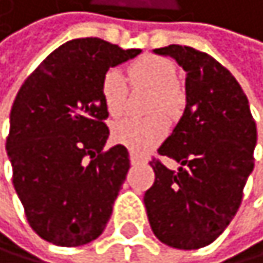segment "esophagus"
I'll list each match as a JSON object with an SVG mask.
<instances>
[{"label": "esophagus", "instance_id": "1", "mask_svg": "<svg viewBox=\"0 0 263 263\" xmlns=\"http://www.w3.org/2000/svg\"><path fill=\"white\" fill-rule=\"evenodd\" d=\"M130 163H133V165H139V163H142V157H140V155H137V154H134V152H130Z\"/></svg>", "mask_w": 263, "mask_h": 263}]
</instances>
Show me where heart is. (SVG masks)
<instances>
[{"label":"heart","instance_id":"heart-1","mask_svg":"<svg viewBox=\"0 0 263 263\" xmlns=\"http://www.w3.org/2000/svg\"><path fill=\"white\" fill-rule=\"evenodd\" d=\"M127 77L134 87H147L154 90L150 102V113H161L166 118H175L182 106V93L175 84L176 67L166 58L142 56L127 67ZM100 93L106 113L118 118L126 108L127 82L123 72L109 69L103 74L100 84ZM166 134V123L161 116H152L147 119L126 118L113 126V140L124 145L136 154L155 147Z\"/></svg>","mask_w":263,"mask_h":263}]
</instances>
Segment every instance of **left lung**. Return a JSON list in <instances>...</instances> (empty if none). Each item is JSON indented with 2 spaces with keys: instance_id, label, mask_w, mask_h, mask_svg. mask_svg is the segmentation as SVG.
<instances>
[{
  "instance_id": "1",
  "label": "left lung",
  "mask_w": 263,
  "mask_h": 263,
  "mask_svg": "<svg viewBox=\"0 0 263 263\" xmlns=\"http://www.w3.org/2000/svg\"><path fill=\"white\" fill-rule=\"evenodd\" d=\"M186 71V108L158 154L178 171L152 160L155 182L144 196L157 238L176 249H200L224 231L238 212L254 170L257 127L248 97L234 76L191 46L154 50Z\"/></svg>"
}]
</instances>
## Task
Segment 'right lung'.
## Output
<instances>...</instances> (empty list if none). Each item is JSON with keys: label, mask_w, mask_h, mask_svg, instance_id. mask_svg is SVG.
Instances as JSON below:
<instances>
[{"label": "right lung", "mask_w": 263, "mask_h": 263, "mask_svg": "<svg viewBox=\"0 0 263 263\" xmlns=\"http://www.w3.org/2000/svg\"><path fill=\"white\" fill-rule=\"evenodd\" d=\"M139 53L93 36L66 42L17 92L6 139L12 184L45 241L84 246L111 217L130 163L124 145L103 150L109 129L100 84Z\"/></svg>", "instance_id": "obj_1"}]
</instances>
